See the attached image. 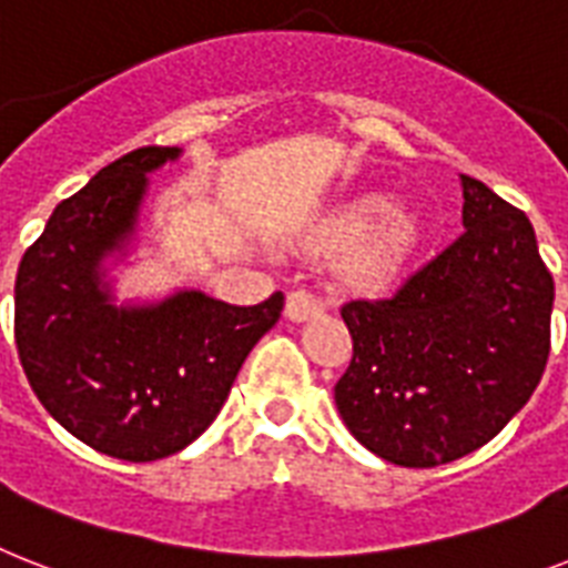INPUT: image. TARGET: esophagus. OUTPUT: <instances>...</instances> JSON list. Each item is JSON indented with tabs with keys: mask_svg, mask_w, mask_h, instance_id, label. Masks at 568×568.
I'll use <instances>...</instances> for the list:
<instances>
[{
	"mask_svg": "<svg viewBox=\"0 0 568 568\" xmlns=\"http://www.w3.org/2000/svg\"><path fill=\"white\" fill-rule=\"evenodd\" d=\"M326 303L317 294L306 292V288H300V292H292L288 294V300H285V317L288 321H294V324H300V321H308V317H317L324 315Z\"/></svg>",
	"mask_w": 568,
	"mask_h": 568,
	"instance_id": "obj_1",
	"label": "esophagus"
}]
</instances>
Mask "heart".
<instances>
[{"instance_id":"obj_1","label":"heart","mask_w":568,"mask_h":568,"mask_svg":"<svg viewBox=\"0 0 568 568\" xmlns=\"http://www.w3.org/2000/svg\"><path fill=\"white\" fill-rule=\"evenodd\" d=\"M419 242V221L385 195H362L335 210L312 236V251L347 256V274L358 285L390 283Z\"/></svg>"}]
</instances>
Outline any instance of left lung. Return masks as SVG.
I'll list each match as a JSON object with an SVG mask.
<instances>
[{
  "label": "left lung",
  "mask_w": 568,
  "mask_h": 568,
  "mask_svg": "<svg viewBox=\"0 0 568 568\" xmlns=\"http://www.w3.org/2000/svg\"><path fill=\"white\" fill-rule=\"evenodd\" d=\"M464 233L390 300L341 317L353 362L335 405L358 444L396 467H440L508 426L551 347L555 280L525 212L460 174Z\"/></svg>",
  "instance_id": "obj_1"
}]
</instances>
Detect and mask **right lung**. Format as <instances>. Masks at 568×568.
<instances>
[{"label":"right lung","mask_w":568,"mask_h":568,"mask_svg":"<svg viewBox=\"0 0 568 568\" xmlns=\"http://www.w3.org/2000/svg\"><path fill=\"white\" fill-rule=\"evenodd\" d=\"M183 149H140L54 206L13 285V335L43 408L101 455L169 458L221 412L283 294L230 306L197 288L116 303L113 268L136 247L149 174Z\"/></svg>","instance_id":"1"}]
</instances>
